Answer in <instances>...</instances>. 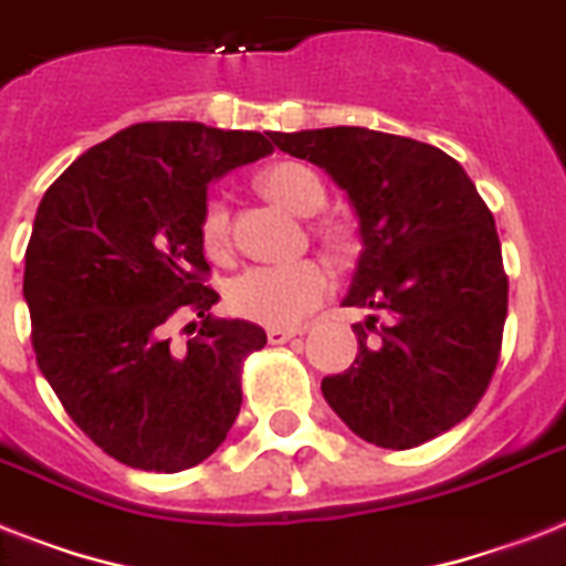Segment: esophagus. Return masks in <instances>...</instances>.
<instances>
[{"label": "esophagus", "instance_id": "1", "mask_svg": "<svg viewBox=\"0 0 566 566\" xmlns=\"http://www.w3.org/2000/svg\"><path fill=\"white\" fill-rule=\"evenodd\" d=\"M296 334H302L298 328H270L268 331V339L273 343V346H282V343H287V339H293Z\"/></svg>", "mask_w": 566, "mask_h": 566}]
</instances>
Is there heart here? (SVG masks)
<instances>
[{
  "label": "heart",
  "mask_w": 566,
  "mask_h": 566,
  "mask_svg": "<svg viewBox=\"0 0 566 566\" xmlns=\"http://www.w3.org/2000/svg\"><path fill=\"white\" fill-rule=\"evenodd\" d=\"M261 191L293 214H314L325 203L323 179L302 163H275L259 177ZM200 238L209 255L223 259L232 247V214L223 195H209L200 214ZM331 243H339V229H325ZM334 291V273L325 261L305 259L296 264L247 268L229 282L227 302L232 314L250 323L293 328Z\"/></svg>",
  "instance_id": "b5f03b06"
}]
</instances>
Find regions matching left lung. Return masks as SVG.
I'll list each match as a JSON object with an SVG mask.
<instances>
[{"label": "left lung", "instance_id": "left-lung-1", "mask_svg": "<svg viewBox=\"0 0 566 566\" xmlns=\"http://www.w3.org/2000/svg\"><path fill=\"white\" fill-rule=\"evenodd\" d=\"M275 148L325 168L360 218L343 305L375 314L355 325V363L323 380L325 401L378 448L430 442L474 412L497 369L509 275L494 214L457 159L407 136L325 127L275 133Z\"/></svg>", "mask_w": 566, "mask_h": 566}]
</instances>
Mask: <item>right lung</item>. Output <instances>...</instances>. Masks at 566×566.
<instances>
[{"label":"right lung","instance_id":"right-lung-1","mask_svg":"<svg viewBox=\"0 0 566 566\" xmlns=\"http://www.w3.org/2000/svg\"><path fill=\"white\" fill-rule=\"evenodd\" d=\"M275 133L142 122L77 156L36 209L22 296L36 366L107 457L156 474L200 465L241 412L243 360L268 343L218 319L206 284V186L273 154ZM201 316L174 347L167 328Z\"/></svg>","mask_w":566,"mask_h":566}]
</instances>
